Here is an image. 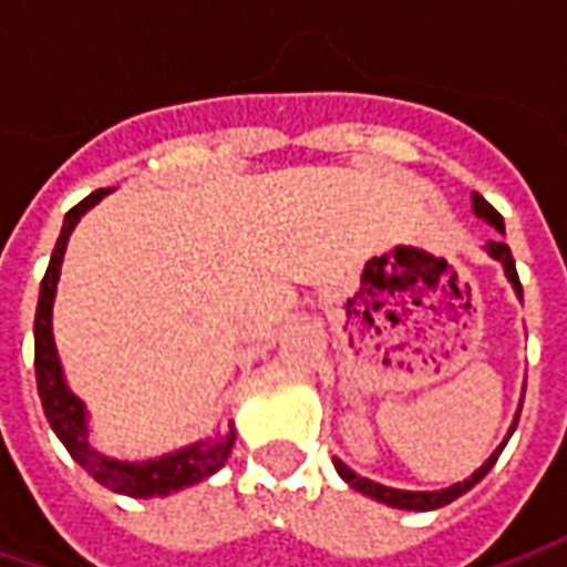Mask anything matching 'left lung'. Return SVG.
Returning a JSON list of instances; mask_svg holds the SVG:
<instances>
[{
  "instance_id": "left-lung-1",
  "label": "left lung",
  "mask_w": 567,
  "mask_h": 567,
  "mask_svg": "<svg viewBox=\"0 0 567 567\" xmlns=\"http://www.w3.org/2000/svg\"><path fill=\"white\" fill-rule=\"evenodd\" d=\"M471 203H474V212L480 215V218H483V221H488L492 227H495V230H498V234H504V218H501L498 212L488 206L486 199L480 197V194H474V197H471ZM486 251L492 255V258L498 260L501 267H504V276L511 279L516 297H523V285H519V276H516V260H513L511 248L504 246V243H488ZM519 410H523V406H519ZM516 419H513V425H511V431H507L504 443H501L498 450L488 455L483 467H476L474 474L467 476L464 483H455V486H450V488H440V492H406V488H389V486H382V483H373V480H368V476H358L355 471H352V467H346L340 458L333 462V467H337V474L343 476L349 486L358 488V492H364L368 498L389 504V507H398V511H437V507H443V504H450V501H455L458 495H464L467 488H474L476 483H480V480H483V476L492 471V464L498 462L501 450L507 446V440H511V434L516 431Z\"/></svg>"
}]
</instances>
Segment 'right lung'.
<instances>
[{
    "instance_id": "1",
    "label": "right lung",
    "mask_w": 567,
    "mask_h": 567,
    "mask_svg": "<svg viewBox=\"0 0 567 567\" xmlns=\"http://www.w3.org/2000/svg\"><path fill=\"white\" fill-rule=\"evenodd\" d=\"M109 190L112 187L93 190L91 197H84L79 206H72L66 212V218H63V230L56 236L51 264L44 270L42 291H39V307H35V328H32V333H35V382H39L44 416L54 427V434L63 440L69 455L96 483H103L105 488L121 492V495H130V498H157V495H173L178 488L194 486L199 480L215 474L234 450L236 431L230 427V434L199 440V443H190L185 450L166 452L161 458H148V462H117V458H109V455L91 446V440H87V410L81 404V398L69 392L63 364H60V355H56L54 331H51V312H54L56 279H60L69 236L75 230V224L81 221V215L93 209Z\"/></svg>"
}]
</instances>
